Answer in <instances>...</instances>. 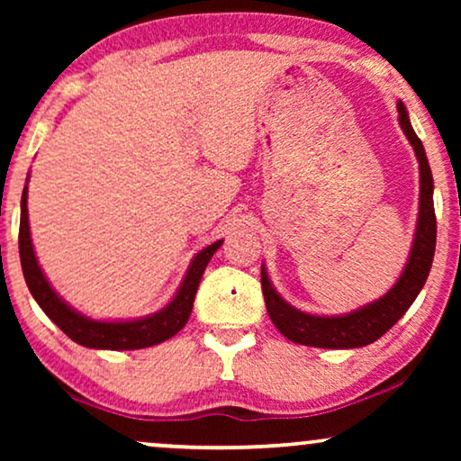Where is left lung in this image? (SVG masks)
Segmentation results:
<instances>
[{"instance_id":"1","label":"left lung","mask_w":461,"mask_h":461,"mask_svg":"<svg viewBox=\"0 0 461 461\" xmlns=\"http://www.w3.org/2000/svg\"><path fill=\"white\" fill-rule=\"evenodd\" d=\"M402 134L415 150L420 163V212L415 222L411 251L402 273L382 298L344 314H311L285 302L268 279L262 264V294L268 317L287 339L314 348H361L382 338L402 314L409 311L430 275L434 248H437V216H434V180L424 144L409 122L407 106L396 103Z\"/></svg>"}]
</instances>
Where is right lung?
Listing matches in <instances>:
<instances>
[{"label":"right lung","mask_w":461,"mask_h":461,"mask_svg":"<svg viewBox=\"0 0 461 461\" xmlns=\"http://www.w3.org/2000/svg\"><path fill=\"white\" fill-rule=\"evenodd\" d=\"M29 182V178H27ZM29 186H24L21 199V230H18V251H21L23 275L27 281V287L33 295L37 304L48 314L50 321L60 327L73 342H77L86 348L94 350H138L149 348V346L161 344L166 339L174 338L182 327L186 325L191 317L194 294H197L199 281L205 273L207 262L216 254L222 239L216 243L207 245L193 258L188 264V270L182 279L178 292L167 302L161 311L147 317L138 319H115V321H100L81 314L77 308H73L67 300H62L56 289L50 285L48 276L37 262L33 241H31L29 229V210H27Z\"/></svg>","instance_id":"1"}]
</instances>
